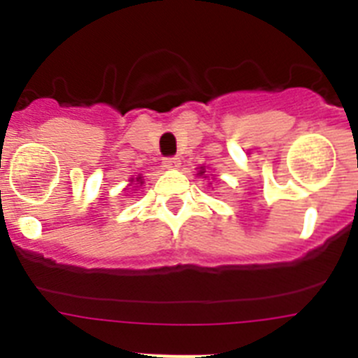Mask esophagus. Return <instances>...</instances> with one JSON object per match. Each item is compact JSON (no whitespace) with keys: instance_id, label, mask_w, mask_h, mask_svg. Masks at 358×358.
<instances>
[{"instance_id":"34e87169","label":"esophagus","mask_w":358,"mask_h":358,"mask_svg":"<svg viewBox=\"0 0 358 358\" xmlns=\"http://www.w3.org/2000/svg\"><path fill=\"white\" fill-rule=\"evenodd\" d=\"M181 164V159L177 156H170V157H164L163 159V166L164 169H177Z\"/></svg>"}]
</instances>
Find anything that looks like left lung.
I'll list each match as a JSON object with an SVG mask.
<instances>
[{
    "label": "left lung",
    "instance_id": "8db88e82",
    "mask_svg": "<svg viewBox=\"0 0 358 358\" xmlns=\"http://www.w3.org/2000/svg\"><path fill=\"white\" fill-rule=\"evenodd\" d=\"M199 173H201V176H204V169H201V172H199Z\"/></svg>",
    "mask_w": 358,
    "mask_h": 358
}]
</instances>
